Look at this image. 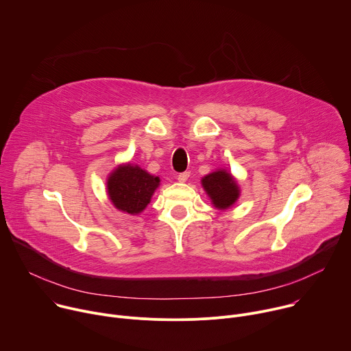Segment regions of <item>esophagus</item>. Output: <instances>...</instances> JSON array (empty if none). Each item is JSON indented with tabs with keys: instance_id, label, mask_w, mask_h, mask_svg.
Returning a JSON list of instances; mask_svg holds the SVG:
<instances>
[{
	"instance_id": "34e87169",
	"label": "esophagus",
	"mask_w": 351,
	"mask_h": 351,
	"mask_svg": "<svg viewBox=\"0 0 351 351\" xmlns=\"http://www.w3.org/2000/svg\"><path fill=\"white\" fill-rule=\"evenodd\" d=\"M189 176H190V172H183V173H179V175L176 176V179H178L180 183H184V182L189 179Z\"/></svg>"
}]
</instances>
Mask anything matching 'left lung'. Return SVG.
Listing matches in <instances>:
<instances>
[{"mask_svg": "<svg viewBox=\"0 0 351 351\" xmlns=\"http://www.w3.org/2000/svg\"><path fill=\"white\" fill-rule=\"evenodd\" d=\"M202 186L211 199V204L219 210L226 211L240 197V187L236 178L225 168H218L202 179Z\"/></svg>", "mask_w": 351, "mask_h": 351, "instance_id": "8db88e82", "label": "left lung"}]
</instances>
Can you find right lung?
Here are the masks:
<instances>
[{
    "instance_id": "right-lung-1",
    "label": "right lung",
    "mask_w": 351,
    "mask_h": 351,
    "mask_svg": "<svg viewBox=\"0 0 351 351\" xmlns=\"http://www.w3.org/2000/svg\"><path fill=\"white\" fill-rule=\"evenodd\" d=\"M161 183L158 176L148 173L137 164L118 165L107 178V194L112 206L130 215L141 214L152 202Z\"/></svg>"
}]
</instances>
